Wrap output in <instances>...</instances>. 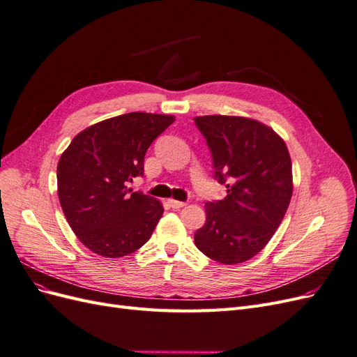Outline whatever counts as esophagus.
I'll use <instances>...</instances> for the list:
<instances>
[{
  "label": "esophagus",
  "instance_id": "esophagus-1",
  "mask_svg": "<svg viewBox=\"0 0 357 357\" xmlns=\"http://www.w3.org/2000/svg\"><path fill=\"white\" fill-rule=\"evenodd\" d=\"M168 204H169V207H171V208H174V210H178V208L185 207V205H186V202L176 201V199H169V201H168Z\"/></svg>",
  "mask_w": 357,
  "mask_h": 357
}]
</instances>
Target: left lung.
<instances>
[{"instance_id": "1", "label": "left lung", "mask_w": 357, "mask_h": 357, "mask_svg": "<svg viewBox=\"0 0 357 357\" xmlns=\"http://www.w3.org/2000/svg\"><path fill=\"white\" fill-rule=\"evenodd\" d=\"M211 152L223 199L205 204L195 244L213 261L234 265L257 255L282 223L291 198V160L271 128L235 116L195 117Z\"/></svg>"}]
</instances>
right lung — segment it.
Returning a JSON list of instances; mask_svg holds the SVG:
<instances>
[{
	"label": "right lung",
	"mask_w": 357,
	"mask_h": 357,
	"mask_svg": "<svg viewBox=\"0 0 357 357\" xmlns=\"http://www.w3.org/2000/svg\"><path fill=\"white\" fill-rule=\"evenodd\" d=\"M174 116L128 113L74 137L58 164V197L77 238L91 252L121 257L152 236L160 202L128 183L144 174V156Z\"/></svg>",
	"instance_id": "right-lung-1"
}]
</instances>
